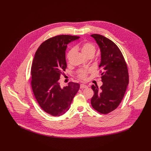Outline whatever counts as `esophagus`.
I'll return each mask as SVG.
<instances>
[{"mask_svg": "<svg viewBox=\"0 0 151 151\" xmlns=\"http://www.w3.org/2000/svg\"><path fill=\"white\" fill-rule=\"evenodd\" d=\"M88 87L86 85H85V84H81L80 85V88H87Z\"/></svg>", "mask_w": 151, "mask_h": 151, "instance_id": "esophagus-1", "label": "esophagus"}]
</instances>
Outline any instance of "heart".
Here are the masks:
<instances>
[{"label":"heart","mask_w":151,"mask_h":151,"mask_svg":"<svg viewBox=\"0 0 151 151\" xmlns=\"http://www.w3.org/2000/svg\"><path fill=\"white\" fill-rule=\"evenodd\" d=\"M75 48H79L81 50L82 52L86 56L88 57L89 55H94L96 52V47L91 42H85L81 45V46H77L75 47ZM75 51V50L73 48L70 49L66 55V59L67 61L69 62L70 58L72 57V55L73 54ZM93 70L91 69H82L80 70L78 73L76 75L77 78L82 81H87L88 79V75L91 73Z\"/></svg>","instance_id":"b5f03b06"}]
</instances>
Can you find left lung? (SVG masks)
I'll list each match as a JSON object with an SVG mask.
<instances>
[{"label":"left lung","mask_w":151,"mask_h":151,"mask_svg":"<svg viewBox=\"0 0 151 151\" xmlns=\"http://www.w3.org/2000/svg\"><path fill=\"white\" fill-rule=\"evenodd\" d=\"M96 40L101 51L99 66L103 85L99 89L93 85L94 96L92 107L98 112L107 114L116 109L121 103L129 82L127 63L118 46L102 35H91Z\"/></svg>","instance_id":"left-lung-1"}]
</instances>
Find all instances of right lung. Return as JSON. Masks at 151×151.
<instances>
[{
    "instance_id": "obj_1",
    "label": "right lung",
    "mask_w": 151,
    "mask_h": 151,
    "mask_svg": "<svg viewBox=\"0 0 151 151\" xmlns=\"http://www.w3.org/2000/svg\"><path fill=\"white\" fill-rule=\"evenodd\" d=\"M80 37L58 35L42 42L31 67V86L39 105L46 113L60 116L69 109L79 84L69 82L61 88L58 81L67 68L65 52L69 43Z\"/></svg>"
}]
</instances>
